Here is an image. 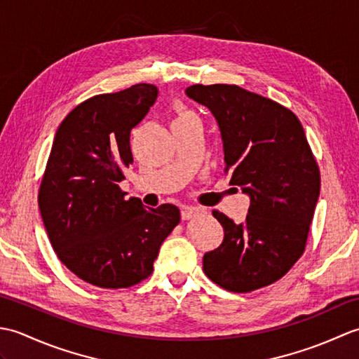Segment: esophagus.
Segmentation results:
<instances>
[{
    "mask_svg": "<svg viewBox=\"0 0 359 359\" xmlns=\"http://www.w3.org/2000/svg\"><path fill=\"white\" fill-rule=\"evenodd\" d=\"M203 212V208L201 207H184L182 208V219L188 220V219H193L196 216H199Z\"/></svg>",
    "mask_w": 359,
    "mask_h": 359,
    "instance_id": "1",
    "label": "esophagus"
}]
</instances>
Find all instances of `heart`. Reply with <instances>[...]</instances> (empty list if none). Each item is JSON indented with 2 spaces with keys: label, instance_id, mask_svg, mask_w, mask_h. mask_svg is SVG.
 Masks as SVG:
<instances>
[{
  "label": "heart",
  "instance_id": "b5f03b06",
  "mask_svg": "<svg viewBox=\"0 0 359 359\" xmlns=\"http://www.w3.org/2000/svg\"><path fill=\"white\" fill-rule=\"evenodd\" d=\"M189 114L188 112H180V116H179V118H182V117H188Z\"/></svg>",
  "mask_w": 359,
  "mask_h": 359
}]
</instances>
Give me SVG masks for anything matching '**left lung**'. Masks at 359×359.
<instances>
[{
	"instance_id": "1",
	"label": "left lung",
	"mask_w": 359,
	"mask_h": 359,
	"mask_svg": "<svg viewBox=\"0 0 359 359\" xmlns=\"http://www.w3.org/2000/svg\"><path fill=\"white\" fill-rule=\"evenodd\" d=\"M187 95L212 112L230 185L250 196L245 222L212 211L224 242L203 256V271L228 292L248 293L280 279L306 250L321 188L299 118L236 85H193Z\"/></svg>"
}]
</instances>
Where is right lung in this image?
Returning a JSON list of instances; mask_svg holds the SVG:
<instances>
[{
  "mask_svg": "<svg viewBox=\"0 0 359 359\" xmlns=\"http://www.w3.org/2000/svg\"><path fill=\"white\" fill-rule=\"evenodd\" d=\"M154 85L100 94L58 126L38 205L60 261L88 284L128 288L152 273L160 245L180 222L175 205L144 208L118 184L134 162L129 137L156 103Z\"/></svg>",
  "mask_w": 359,
  "mask_h": 359,
  "instance_id": "right-lung-1",
  "label": "right lung"
}]
</instances>
